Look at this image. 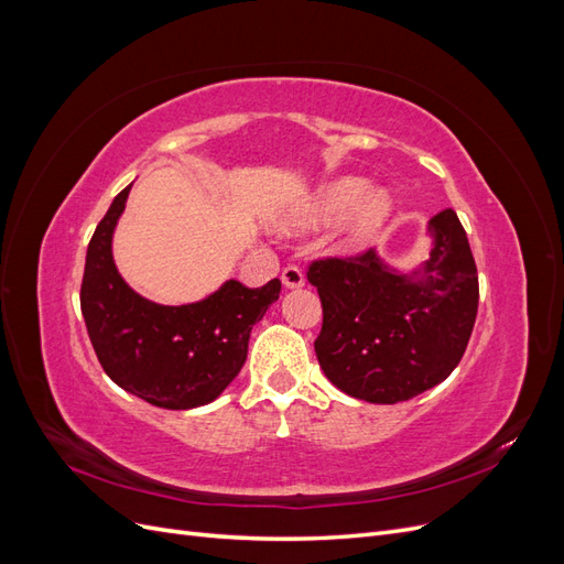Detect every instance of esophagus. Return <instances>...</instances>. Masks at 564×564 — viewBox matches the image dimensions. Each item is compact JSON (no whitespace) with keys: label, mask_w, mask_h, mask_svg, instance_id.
I'll use <instances>...</instances> for the list:
<instances>
[{"label":"esophagus","mask_w":564,"mask_h":564,"mask_svg":"<svg viewBox=\"0 0 564 564\" xmlns=\"http://www.w3.org/2000/svg\"><path fill=\"white\" fill-rule=\"evenodd\" d=\"M282 284H284L286 289H299V286H303V284H305V278H303L301 268L286 265V268L282 270Z\"/></svg>","instance_id":"1"}]
</instances>
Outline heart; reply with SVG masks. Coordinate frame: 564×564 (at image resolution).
<instances>
[{"instance_id": "b5f03b06", "label": "heart", "mask_w": 564, "mask_h": 564, "mask_svg": "<svg viewBox=\"0 0 564 564\" xmlns=\"http://www.w3.org/2000/svg\"><path fill=\"white\" fill-rule=\"evenodd\" d=\"M392 212L390 193L383 187H369L360 176H340L324 183L315 197L305 207L292 216L289 226L294 228H315L336 224L344 216V247L362 249L377 232L386 226Z\"/></svg>"}]
</instances>
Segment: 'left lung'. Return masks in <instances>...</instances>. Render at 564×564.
Returning a JSON list of instances; mask_svg holds the SVG:
<instances>
[{
    "mask_svg": "<svg viewBox=\"0 0 564 564\" xmlns=\"http://www.w3.org/2000/svg\"><path fill=\"white\" fill-rule=\"evenodd\" d=\"M429 232V261L412 272L373 249L308 268L322 301L317 360L350 398L412 400L445 381L466 352L480 299L468 237L454 209L433 216Z\"/></svg>",
    "mask_w": 564,
    "mask_h": 564,
    "instance_id": "1",
    "label": "left lung"
}]
</instances>
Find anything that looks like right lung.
Here are the masks:
<instances>
[{
  "label": "right lung",
  "instance_id": "right-lung-1",
  "mask_svg": "<svg viewBox=\"0 0 564 564\" xmlns=\"http://www.w3.org/2000/svg\"><path fill=\"white\" fill-rule=\"evenodd\" d=\"M131 185L100 220L84 263L82 315L100 367L131 395L162 409L214 402L240 373L249 334L280 299V280L249 289L228 280L197 303L148 301L122 280L112 259V235Z\"/></svg>",
  "mask_w": 564,
  "mask_h": 564
}]
</instances>
